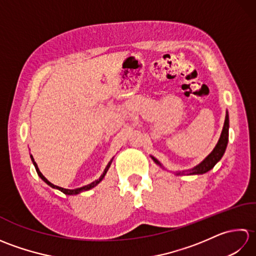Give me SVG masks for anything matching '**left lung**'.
Returning <instances> with one entry per match:
<instances>
[{
	"label": "left lung",
	"mask_w": 256,
	"mask_h": 256,
	"mask_svg": "<svg viewBox=\"0 0 256 256\" xmlns=\"http://www.w3.org/2000/svg\"><path fill=\"white\" fill-rule=\"evenodd\" d=\"M228 140H229V114H228V112H226L224 128H222L220 138L218 140V143H216V148L202 162H200L199 165H197L196 167L192 168L190 170H188V175H200V174H204L206 172H209L210 170H212L216 162H218L222 158V156H224L226 148V145H228ZM152 158H153V160L156 162V164L162 166L160 162L157 160L155 157L152 156ZM182 174H184V172H177V175H182Z\"/></svg>",
	"instance_id": "1"
}]
</instances>
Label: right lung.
<instances>
[{
    "label": "right lung",
    "mask_w": 256,
    "mask_h": 256,
    "mask_svg": "<svg viewBox=\"0 0 256 256\" xmlns=\"http://www.w3.org/2000/svg\"><path fill=\"white\" fill-rule=\"evenodd\" d=\"M30 158H32V164H34V166H35V168H36V172H37V174H38V176H40L42 180H44L47 184H50V186L52 187V188H55V189H58V190H60L62 192H64V194H79V192H86V190H89V189H91V188H94V187H96L98 184H99L102 179H103V177L106 176V172H108V167L111 166V162H112V160H113V158L108 162V164L106 165V170H104V172H103V174L101 175V177L99 178V179H96V180H94V182H91V184H86V186H84V187H81V188H77V189H64V188H62V187H58V186H56V184H52L50 182H48L47 179L45 178V176L42 175V174L40 172V170H38V167H37V164L35 162V160H34V158H32V156L30 155Z\"/></svg>",
    "instance_id": "obj_1"
}]
</instances>
